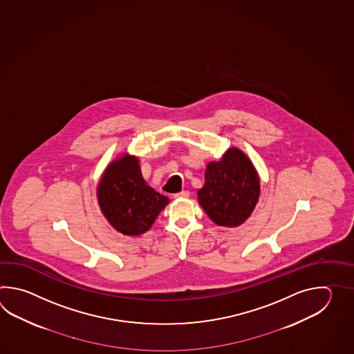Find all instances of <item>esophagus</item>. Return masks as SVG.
Masks as SVG:
<instances>
[{
    "mask_svg": "<svg viewBox=\"0 0 354 354\" xmlns=\"http://www.w3.org/2000/svg\"><path fill=\"white\" fill-rule=\"evenodd\" d=\"M188 196H189V192H188V191H180V192L174 194V197H176V198H180V197H188Z\"/></svg>",
    "mask_w": 354,
    "mask_h": 354,
    "instance_id": "obj_1",
    "label": "esophagus"
}]
</instances>
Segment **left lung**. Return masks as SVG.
<instances>
[{"instance_id":"left-lung-1","label":"left lung","mask_w":354,"mask_h":354,"mask_svg":"<svg viewBox=\"0 0 354 354\" xmlns=\"http://www.w3.org/2000/svg\"><path fill=\"white\" fill-rule=\"evenodd\" d=\"M259 191V180L252 162L244 153L233 148L226 151L221 160L207 165L205 185L197 197L215 224L238 226L250 216Z\"/></svg>"}]
</instances>
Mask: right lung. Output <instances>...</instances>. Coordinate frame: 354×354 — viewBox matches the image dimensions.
Here are the masks:
<instances>
[{
	"instance_id": "obj_1",
	"label": "right lung",
	"mask_w": 354,
	"mask_h": 354,
	"mask_svg": "<svg viewBox=\"0 0 354 354\" xmlns=\"http://www.w3.org/2000/svg\"><path fill=\"white\" fill-rule=\"evenodd\" d=\"M98 203L109 223L124 235L145 233L169 203L147 185L138 159L130 156L107 167L97 187Z\"/></svg>"
}]
</instances>
